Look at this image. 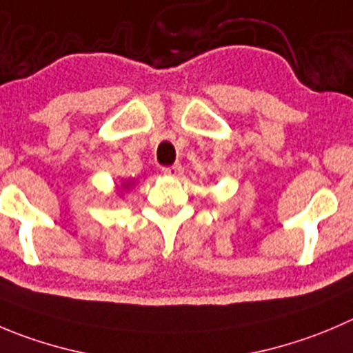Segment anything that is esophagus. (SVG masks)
<instances>
[{
  "label": "esophagus",
  "mask_w": 353,
  "mask_h": 353,
  "mask_svg": "<svg viewBox=\"0 0 353 353\" xmlns=\"http://www.w3.org/2000/svg\"><path fill=\"white\" fill-rule=\"evenodd\" d=\"M163 173L168 174V176H182L183 168L180 164H171V166H164Z\"/></svg>",
  "instance_id": "34e87169"
}]
</instances>
